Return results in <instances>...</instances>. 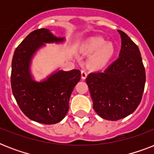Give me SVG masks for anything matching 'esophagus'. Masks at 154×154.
I'll use <instances>...</instances> for the list:
<instances>
[{"label":"esophagus","instance_id":"1","mask_svg":"<svg viewBox=\"0 0 154 154\" xmlns=\"http://www.w3.org/2000/svg\"><path fill=\"white\" fill-rule=\"evenodd\" d=\"M87 75H88V73H87V72L85 71V70H82V78L83 80H85V78L87 77Z\"/></svg>","mask_w":154,"mask_h":154}]
</instances>
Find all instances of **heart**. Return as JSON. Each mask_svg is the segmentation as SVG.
Masks as SVG:
<instances>
[{
  "mask_svg": "<svg viewBox=\"0 0 154 154\" xmlns=\"http://www.w3.org/2000/svg\"><path fill=\"white\" fill-rule=\"evenodd\" d=\"M82 50L87 54H92L89 63L92 67L101 68L110 61L115 54L112 43H108L101 37H91L82 45Z\"/></svg>",
  "mask_w": 154,
  "mask_h": 154,
  "instance_id": "1",
  "label": "heart"
}]
</instances>
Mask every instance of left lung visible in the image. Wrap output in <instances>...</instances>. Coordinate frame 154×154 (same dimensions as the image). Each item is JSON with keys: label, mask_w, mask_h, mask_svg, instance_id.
<instances>
[{"label": "left lung", "mask_w": 154, "mask_h": 154, "mask_svg": "<svg viewBox=\"0 0 154 154\" xmlns=\"http://www.w3.org/2000/svg\"><path fill=\"white\" fill-rule=\"evenodd\" d=\"M122 38L119 57L104 71L86 78L94 109L101 117L117 121L136 110L146 84V70L138 47L129 36L117 30Z\"/></svg>", "instance_id": "left-lung-1"}]
</instances>
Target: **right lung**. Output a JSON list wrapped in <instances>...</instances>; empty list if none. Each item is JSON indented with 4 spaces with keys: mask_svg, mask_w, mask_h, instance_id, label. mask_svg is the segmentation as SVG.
Segmentation results:
<instances>
[{
    "mask_svg": "<svg viewBox=\"0 0 154 154\" xmlns=\"http://www.w3.org/2000/svg\"><path fill=\"white\" fill-rule=\"evenodd\" d=\"M65 37H57L47 29L28 35L16 49L12 60L11 86L19 107L32 121L56 124L66 116L69 101L75 85L81 80V71L57 69L46 78L37 82L31 71L32 58L45 44H62Z\"/></svg>",
    "mask_w": 154,
    "mask_h": 154,
    "instance_id": "add662e5",
    "label": "right lung"
}]
</instances>
